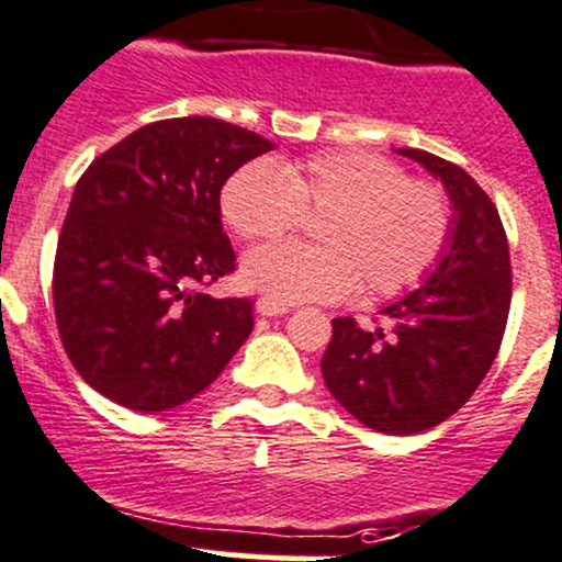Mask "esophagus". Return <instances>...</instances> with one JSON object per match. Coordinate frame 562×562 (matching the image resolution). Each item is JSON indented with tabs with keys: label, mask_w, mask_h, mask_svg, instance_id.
Wrapping results in <instances>:
<instances>
[{
	"label": "esophagus",
	"mask_w": 562,
	"mask_h": 562,
	"mask_svg": "<svg viewBox=\"0 0 562 562\" xmlns=\"http://www.w3.org/2000/svg\"><path fill=\"white\" fill-rule=\"evenodd\" d=\"M257 311L262 316H283V314H289V305L286 303H279V300H270V297H259V303H257Z\"/></svg>",
	"instance_id": "obj_1"
}]
</instances>
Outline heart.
I'll use <instances>...</instances> for the list:
<instances>
[{"label": "heart", "mask_w": 562, "mask_h": 562, "mask_svg": "<svg viewBox=\"0 0 562 562\" xmlns=\"http://www.w3.org/2000/svg\"><path fill=\"white\" fill-rule=\"evenodd\" d=\"M222 213L246 240H276L322 216L316 246L283 243L243 259V281L279 303H335L408 292L452 238V200L438 183L411 181L397 161L362 151L254 159L222 189Z\"/></svg>", "instance_id": "1"}]
</instances>
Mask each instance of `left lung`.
<instances>
[{"mask_svg":"<svg viewBox=\"0 0 562 562\" xmlns=\"http://www.w3.org/2000/svg\"><path fill=\"white\" fill-rule=\"evenodd\" d=\"M397 154L441 178L452 238L419 289L379 311V327L333 319L322 375L362 425L411 436L457 414L493 368L512 305V259L495 202L462 167L419 148Z\"/></svg>","mask_w":562,"mask_h":562,"instance_id":"left-lung-1","label":"left lung"}]
</instances>
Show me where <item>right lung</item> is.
Wrapping results in <instances>:
<instances>
[{"instance_id":"add662e5","label":"right lung","mask_w":562,"mask_h":562,"mask_svg":"<svg viewBox=\"0 0 562 562\" xmlns=\"http://www.w3.org/2000/svg\"><path fill=\"white\" fill-rule=\"evenodd\" d=\"M273 143L207 115L140 126L75 183L54 262L61 344L119 406L192 401L254 329V300L205 294L235 270L222 187Z\"/></svg>"}]
</instances>
